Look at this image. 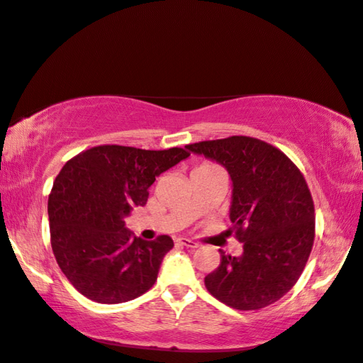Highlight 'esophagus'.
Returning <instances> with one entry per match:
<instances>
[{"instance_id": "1", "label": "esophagus", "mask_w": 363, "mask_h": 363, "mask_svg": "<svg viewBox=\"0 0 363 363\" xmlns=\"http://www.w3.org/2000/svg\"><path fill=\"white\" fill-rule=\"evenodd\" d=\"M179 244L188 247V248H197L199 247L197 242H194V240H191L188 238H179Z\"/></svg>"}]
</instances>
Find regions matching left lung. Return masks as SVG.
I'll return each mask as SVG.
<instances>
[{
	"instance_id": "left-lung-1",
	"label": "left lung",
	"mask_w": 363,
	"mask_h": 363,
	"mask_svg": "<svg viewBox=\"0 0 363 363\" xmlns=\"http://www.w3.org/2000/svg\"><path fill=\"white\" fill-rule=\"evenodd\" d=\"M192 154L222 164L231 179L230 220L244 252L205 278L208 292L240 311L278 301L309 259L315 216L304 177L283 152L248 136L189 144Z\"/></svg>"
}]
</instances>
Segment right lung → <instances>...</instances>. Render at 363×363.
<instances>
[{
  "mask_svg": "<svg viewBox=\"0 0 363 363\" xmlns=\"http://www.w3.org/2000/svg\"><path fill=\"white\" fill-rule=\"evenodd\" d=\"M188 157L180 147L98 146L62 167L48 200L51 245L59 267L84 296L118 304L155 284L174 240L166 235L143 240L124 219L146 205L157 177Z\"/></svg>",
  "mask_w": 363,
  "mask_h": 363,
  "instance_id": "1",
  "label": "right lung"
}]
</instances>
